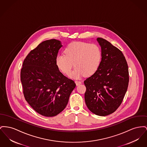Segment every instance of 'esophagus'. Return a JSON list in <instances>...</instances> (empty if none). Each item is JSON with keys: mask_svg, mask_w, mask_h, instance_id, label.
Listing matches in <instances>:
<instances>
[{"mask_svg": "<svg viewBox=\"0 0 147 147\" xmlns=\"http://www.w3.org/2000/svg\"><path fill=\"white\" fill-rule=\"evenodd\" d=\"M75 82H76L77 86H78V85H79L80 84H81V82H80V81H79V80H76Z\"/></svg>", "mask_w": 147, "mask_h": 147, "instance_id": "1", "label": "esophagus"}]
</instances>
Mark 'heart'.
I'll return each mask as SVG.
<instances>
[{"label":"heart","instance_id":"b5f03b06","mask_svg":"<svg viewBox=\"0 0 147 147\" xmlns=\"http://www.w3.org/2000/svg\"><path fill=\"white\" fill-rule=\"evenodd\" d=\"M64 54L57 56L56 64L65 74H69L74 65L76 68L70 74V77L74 78L94 74L100 66L102 57L98 45L80 42L70 44Z\"/></svg>","mask_w":147,"mask_h":147}]
</instances>
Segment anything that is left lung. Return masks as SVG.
<instances>
[{"mask_svg":"<svg viewBox=\"0 0 147 147\" xmlns=\"http://www.w3.org/2000/svg\"><path fill=\"white\" fill-rule=\"evenodd\" d=\"M102 60L97 71L84 80L85 102L97 115L106 116L121 105L129 83L128 66L121 51L107 40L98 38Z\"/></svg>","mask_w":147,"mask_h":147,"instance_id":"8db88e82","label":"left lung"}]
</instances>
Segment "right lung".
Segmentation results:
<instances>
[{"instance_id": "obj_1", "label": "right lung", "mask_w": 147, "mask_h": 147, "mask_svg": "<svg viewBox=\"0 0 147 147\" xmlns=\"http://www.w3.org/2000/svg\"><path fill=\"white\" fill-rule=\"evenodd\" d=\"M62 45L55 39L39 44L23 61L20 80L24 98L32 108L45 117H54L66 107L75 82L64 76L55 59Z\"/></svg>"}]
</instances>
